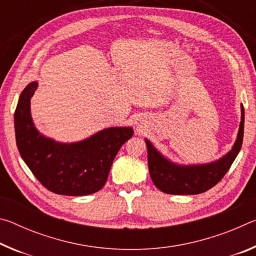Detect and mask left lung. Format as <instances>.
I'll return each mask as SVG.
<instances>
[{
    "label": "left lung",
    "instance_id": "left-lung-1",
    "mask_svg": "<svg viewBox=\"0 0 256 256\" xmlns=\"http://www.w3.org/2000/svg\"><path fill=\"white\" fill-rule=\"evenodd\" d=\"M242 118L237 138L232 149L216 162L204 164L182 166L164 158L146 138L148 149V166L154 184L167 194L190 196L200 194L219 183L229 170L242 144L244 136V107L242 105Z\"/></svg>",
    "mask_w": 256,
    "mask_h": 256
}]
</instances>
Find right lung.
I'll return each mask as SVG.
<instances>
[{
    "label": "right lung",
    "mask_w": 256,
    "mask_h": 256,
    "mask_svg": "<svg viewBox=\"0 0 256 256\" xmlns=\"http://www.w3.org/2000/svg\"><path fill=\"white\" fill-rule=\"evenodd\" d=\"M37 82L21 92L14 112L16 146L34 177L50 192L60 196H89L105 185L112 160L133 136L132 128H108L84 141L60 144L34 128L30 98Z\"/></svg>",
    "instance_id": "add662e5"
}]
</instances>
